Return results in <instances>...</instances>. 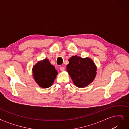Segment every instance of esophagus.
Returning a JSON list of instances; mask_svg holds the SVG:
<instances>
[{
    "label": "esophagus",
    "mask_w": 129,
    "mask_h": 129,
    "mask_svg": "<svg viewBox=\"0 0 129 129\" xmlns=\"http://www.w3.org/2000/svg\"><path fill=\"white\" fill-rule=\"evenodd\" d=\"M60 70L61 72H63L64 71V68L63 67H60Z\"/></svg>",
    "instance_id": "obj_1"
}]
</instances>
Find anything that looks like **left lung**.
<instances>
[{
    "instance_id": "8db88e82",
    "label": "left lung",
    "mask_w": 129,
    "mask_h": 129,
    "mask_svg": "<svg viewBox=\"0 0 129 129\" xmlns=\"http://www.w3.org/2000/svg\"><path fill=\"white\" fill-rule=\"evenodd\" d=\"M68 61L67 71L76 87H87L95 79L97 67L90 58H82L75 55L72 56Z\"/></svg>"
}]
</instances>
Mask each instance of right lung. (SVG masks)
Returning a JSON list of instances; mask_svg holds the SVG:
<instances>
[{
  "instance_id": "add662e5",
  "label": "right lung",
  "mask_w": 129,
  "mask_h": 129,
  "mask_svg": "<svg viewBox=\"0 0 129 129\" xmlns=\"http://www.w3.org/2000/svg\"><path fill=\"white\" fill-rule=\"evenodd\" d=\"M32 73L34 80L42 88H48L53 84L58 73L49 60L45 58L33 66Z\"/></svg>"
}]
</instances>
